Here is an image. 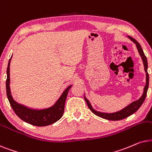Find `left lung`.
<instances>
[{
	"label": "left lung",
	"instance_id": "8db88e82",
	"mask_svg": "<svg viewBox=\"0 0 152 152\" xmlns=\"http://www.w3.org/2000/svg\"><path fill=\"white\" fill-rule=\"evenodd\" d=\"M129 38L132 40V41L134 42V43L136 44L137 48L138 50V52L140 55L141 58H142V60L143 61V64H144V66H145V71L146 72V85H145V88H144V92H143L142 96H141V98H140L137 101H135V102H133L131 103L130 105H129L128 106H126V108H124L122 110H121L120 111H118V112L116 113H101V112H98V111L94 110L92 108V107L91 106V105L89 102V101L87 99L86 97L84 96L85 100L87 103V105H88V108L90 109V110L94 113V115H97V116L102 117V118L106 119V120H112V121H116V120H123V119L126 118V117L130 116L133 113L136 112V111L138 110L140 107L142 106V104L144 102V101L146 98L147 96V90H148L149 88V74L147 73V67H148V64H147V58L145 56L144 52H143L142 48L141 47L140 44L138 42H137L136 40L133 39L132 37Z\"/></svg>",
	"mask_w": 152,
	"mask_h": 152
}]
</instances>
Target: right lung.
I'll return each instance as SVG.
<instances>
[{
	"instance_id": "1",
	"label": "right lung",
	"mask_w": 152,
	"mask_h": 152,
	"mask_svg": "<svg viewBox=\"0 0 152 152\" xmlns=\"http://www.w3.org/2000/svg\"><path fill=\"white\" fill-rule=\"evenodd\" d=\"M10 58L8 62L7 69V80H6V92H7V99L9 100L13 110L15 111L16 115L21 119L24 122L28 124L34 125L37 126H45L48 125L55 123L61 118L64 110V104L67 96L68 92L72 86H69L64 92L62 93L61 96L57 102L50 108L45 110H35L26 108V107L17 104L12 97L11 92L10 89Z\"/></svg>"
}]
</instances>
